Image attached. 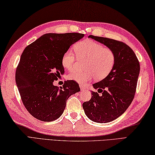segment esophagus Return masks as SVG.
I'll return each mask as SVG.
<instances>
[{
	"instance_id": "1",
	"label": "esophagus",
	"mask_w": 155,
	"mask_h": 155,
	"mask_svg": "<svg viewBox=\"0 0 155 155\" xmlns=\"http://www.w3.org/2000/svg\"><path fill=\"white\" fill-rule=\"evenodd\" d=\"M80 88H81V91H84V90H86V88H85V87H84L83 85H80Z\"/></svg>"
}]
</instances>
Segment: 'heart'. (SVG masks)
<instances>
[{"instance_id": "b5f03b06", "label": "heart", "mask_w": 155, "mask_h": 155, "mask_svg": "<svg viewBox=\"0 0 155 155\" xmlns=\"http://www.w3.org/2000/svg\"><path fill=\"white\" fill-rule=\"evenodd\" d=\"M74 51L79 58H87L85 62L87 71H81L75 69L68 75L69 79L78 83L84 84L94 77L97 80L103 79L108 76L114 67V52L94 41L88 39L78 42L74 46ZM76 60L74 51L71 48L68 49L62 57V67L71 71L74 67Z\"/></svg>"}]
</instances>
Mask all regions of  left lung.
<instances>
[{
    "label": "left lung",
    "instance_id": "obj_1",
    "mask_svg": "<svg viewBox=\"0 0 155 155\" xmlns=\"http://www.w3.org/2000/svg\"><path fill=\"white\" fill-rule=\"evenodd\" d=\"M88 38L103 44L114 52V67L107 77L93 84L90 101L84 102L85 114L95 123L111 122L123 114L135 94L140 64L134 51L127 45L114 39L89 35ZM102 94L99 95L98 93Z\"/></svg>",
    "mask_w": 155,
    "mask_h": 155
}]
</instances>
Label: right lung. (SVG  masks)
<instances>
[{
    "label": "right lung",
    "mask_w": 155,
    "mask_h": 155,
    "mask_svg": "<svg viewBox=\"0 0 155 155\" xmlns=\"http://www.w3.org/2000/svg\"><path fill=\"white\" fill-rule=\"evenodd\" d=\"M84 36L77 32L47 33L25 48L15 80L23 104L35 118L45 122L57 120L68 98L81 91L74 81H67L61 89L53 83L64 73L62 55Z\"/></svg>",
    "instance_id": "1"
}]
</instances>
